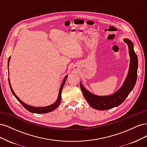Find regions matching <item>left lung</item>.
<instances>
[{
	"instance_id": "left-lung-1",
	"label": "left lung",
	"mask_w": 147,
	"mask_h": 147,
	"mask_svg": "<svg viewBox=\"0 0 147 147\" xmlns=\"http://www.w3.org/2000/svg\"><path fill=\"white\" fill-rule=\"evenodd\" d=\"M129 47V53L131 57L130 66L128 75L123 86L113 94L107 96H99L92 94L80 83L84 97L92 108L99 110H105L119 105L124 101L134 88L137 77L138 59L134 50V45L127 38L124 40Z\"/></svg>"
}]
</instances>
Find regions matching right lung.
Masks as SVG:
<instances>
[{"instance_id": "obj_1", "label": "right lung", "mask_w": 147, "mask_h": 147, "mask_svg": "<svg viewBox=\"0 0 147 147\" xmlns=\"http://www.w3.org/2000/svg\"><path fill=\"white\" fill-rule=\"evenodd\" d=\"M10 57H9V58H8V65H9V61H10ZM8 74H9V73H8ZM67 78V76H66L64 79V81L63 82V83H62L61 86V88H60V90H59V95H58V98H57V100L55 102L54 104H53L50 105H48V106H46V107H32V106H30V105H27L25 103H24V102L21 100L18 97V96L15 94V93L14 92V91H13V89L11 86V84H10V80H9V77H8V82H9V85H10V88L11 89V91L13 93V94L15 96V97H16V98L17 99V100H18L20 103L22 104V105H23L24 107L26 109L28 110V111H29L30 112H32V113H49V112H52V111L54 110L55 109H56L57 106H58L60 104L61 102V92H62V90H63V86L64 85V83L65 82V80Z\"/></svg>"}]
</instances>
